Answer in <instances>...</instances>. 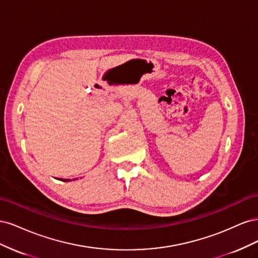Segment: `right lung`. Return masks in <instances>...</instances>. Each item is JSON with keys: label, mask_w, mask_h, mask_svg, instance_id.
Segmentation results:
<instances>
[{"label": "right lung", "mask_w": 258, "mask_h": 258, "mask_svg": "<svg viewBox=\"0 0 258 258\" xmlns=\"http://www.w3.org/2000/svg\"><path fill=\"white\" fill-rule=\"evenodd\" d=\"M62 181H70V179H64V178H62Z\"/></svg>", "instance_id": "1"}]
</instances>
